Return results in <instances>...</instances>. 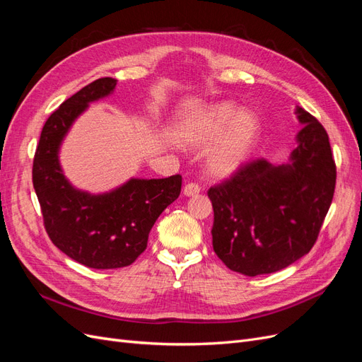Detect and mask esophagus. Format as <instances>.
I'll return each instance as SVG.
<instances>
[{
  "label": "esophagus",
  "instance_id": "1",
  "mask_svg": "<svg viewBox=\"0 0 362 362\" xmlns=\"http://www.w3.org/2000/svg\"><path fill=\"white\" fill-rule=\"evenodd\" d=\"M199 192H201V187H199V184H196V182L185 184L184 189H182L184 196H194V194H198Z\"/></svg>",
  "mask_w": 362,
  "mask_h": 362
}]
</instances>
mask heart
Here are the masks:
<instances>
[{"label": "heart", "instance_id": "obj_1", "mask_svg": "<svg viewBox=\"0 0 362 362\" xmlns=\"http://www.w3.org/2000/svg\"><path fill=\"white\" fill-rule=\"evenodd\" d=\"M259 134V120L254 112L222 101L196 113L180 131L187 148H205L206 169L214 177H229L242 169L254 151Z\"/></svg>", "mask_w": 362, "mask_h": 362}]
</instances>
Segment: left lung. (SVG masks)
I'll use <instances>...</instances> for the list:
<instances>
[{
    "mask_svg": "<svg viewBox=\"0 0 362 362\" xmlns=\"http://www.w3.org/2000/svg\"><path fill=\"white\" fill-rule=\"evenodd\" d=\"M296 115L303 128L288 163H246L208 190L213 249L228 269L246 276L278 272L308 254L334 198L329 137L303 108Z\"/></svg>",
    "mask_w": 362,
    "mask_h": 362,
    "instance_id": "1",
    "label": "left lung"
}]
</instances>
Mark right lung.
<instances>
[{
    "mask_svg": "<svg viewBox=\"0 0 362 362\" xmlns=\"http://www.w3.org/2000/svg\"><path fill=\"white\" fill-rule=\"evenodd\" d=\"M117 80L87 84L54 112L42 128L33 160V185L43 225L63 254L90 269H119L146 249L151 228L181 193V175L161 180L131 178L120 187L90 194L63 175L59 149L74 120L90 103L110 95Z\"/></svg>",
    "mask_w": 362,
    "mask_h": 362,
    "instance_id": "right-lung-1",
    "label": "right lung"
}]
</instances>
